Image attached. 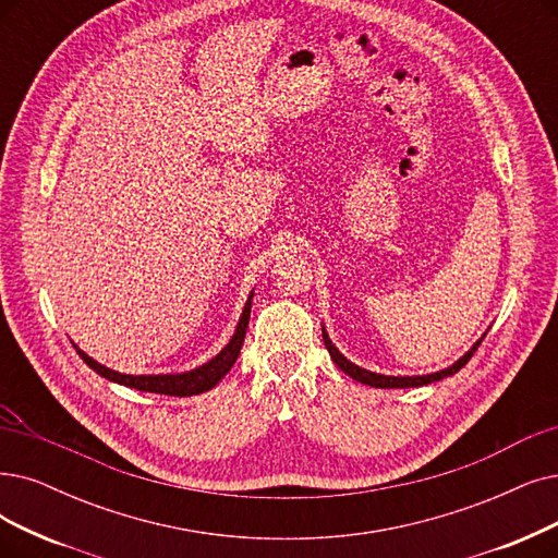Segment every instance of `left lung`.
<instances>
[{"label":"left lung","mask_w":558,"mask_h":558,"mask_svg":"<svg viewBox=\"0 0 558 558\" xmlns=\"http://www.w3.org/2000/svg\"><path fill=\"white\" fill-rule=\"evenodd\" d=\"M483 339H485V337H481V339L472 345V350H466V352L460 356V360H458L453 366H449V368L437 371V373H430V375H408V377L398 375V377H396V375H380V373L366 371V368H362V366L352 364L350 360H345V356L337 350V345H333V343L329 341L327 331H325V327H323V341H325V348H327V350H329V354H331L333 364H337L345 375H350L352 380L362 383V385H368V387H375V389H405V387H423V385H430V383L441 380V377H449V375L458 373L466 362L472 360V354L478 350V345H481V341H483Z\"/></svg>","instance_id":"1"}]
</instances>
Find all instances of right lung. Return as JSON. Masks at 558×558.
I'll use <instances>...</instances> for the list:
<instances>
[{
  "label": "right lung",
  "instance_id": "add662e5",
  "mask_svg": "<svg viewBox=\"0 0 558 558\" xmlns=\"http://www.w3.org/2000/svg\"><path fill=\"white\" fill-rule=\"evenodd\" d=\"M252 298L254 293L250 295L247 304H244L242 308V316H240V323L235 327V333L231 337V341L227 343V348L221 350L217 356H213V360L204 366H198L194 371H187V373H169V375H125V373H119V371H111L102 364H98L96 360H92L86 352H82L77 345V354L84 360V364L88 368H94L98 375H102L105 380L109 383H117V385H123V387H130V389H140V391H150V393H165V396H196V393H204L208 389H213L221 377H225L231 366L235 364L238 354H240V348H242V341H244V333H247V325H250V314H252Z\"/></svg>",
  "mask_w": 558,
  "mask_h": 558
}]
</instances>
